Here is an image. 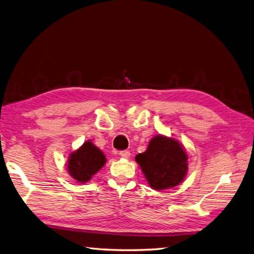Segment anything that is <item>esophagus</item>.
Listing matches in <instances>:
<instances>
[{
    "instance_id": "1",
    "label": "esophagus",
    "mask_w": 254,
    "mask_h": 254,
    "mask_svg": "<svg viewBox=\"0 0 254 254\" xmlns=\"http://www.w3.org/2000/svg\"><path fill=\"white\" fill-rule=\"evenodd\" d=\"M120 156L122 157V159L128 160L129 157H130V152H129V151H121L120 152Z\"/></svg>"
}]
</instances>
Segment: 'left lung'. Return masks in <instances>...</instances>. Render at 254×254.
<instances>
[{
  "mask_svg": "<svg viewBox=\"0 0 254 254\" xmlns=\"http://www.w3.org/2000/svg\"><path fill=\"white\" fill-rule=\"evenodd\" d=\"M136 162L154 190L177 187L188 173V154L185 146L177 139L164 134L152 138L143 153L136 155Z\"/></svg>",
  "mask_w": 254,
  "mask_h": 254,
  "instance_id": "obj_1",
  "label": "left lung"
}]
</instances>
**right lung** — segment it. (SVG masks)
<instances>
[{"instance_id": "add662e5", "label": "right lung", "mask_w": 254, "mask_h": 254, "mask_svg": "<svg viewBox=\"0 0 254 254\" xmlns=\"http://www.w3.org/2000/svg\"><path fill=\"white\" fill-rule=\"evenodd\" d=\"M106 163V157L91 140L84 141L81 146L68 155L66 170L77 183L86 184Z\"/></svg>"}]
</instances>
